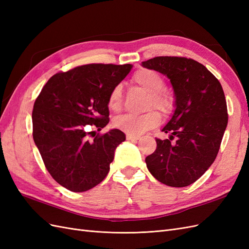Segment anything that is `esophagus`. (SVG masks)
<instances>
[{
    "mask_svg": "<svg viewBox=\"0 0 249 249\" xmlns=\"http://www.w3.org/2000/svg\"><path fill=\"white\" fill-rule=\"evenodd\" d=\"M140 137L136 135H126V140H138Z\"/></svg>",
    "mask_w": 249,
    "mask_h": 249,
    "instance_id": "esophagus-1",
    "label": "esophagus"
}]
</instances>
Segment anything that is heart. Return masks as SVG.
Instances as JSON below:
<instances>
[{"mask_svg": "<svg viewBox=\"0 0 249 249\" xmlns=\"http://www.w3.org/2000/svg\"><path fill=\"white\" fill-rule=\"evenodd\" d=\"M135 84L149 93L147 108H156L164 115H168L175 109L176 97L171 90L165 88V80L161 73L148 69H141L132 78ZM109 108L118 112L123 107V87L116 85L112 88L108 96ZM161 116L157 111H148L144 114H125L114 120V125L129 135H140L157 126Z\"/></svg>", "mask_w": 249, "mask_h": 249, "instance_id": "obj_1", "label": "heart"}]
</instances>
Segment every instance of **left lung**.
I'll use <instances>...</instances> for the list:
<instances>
[{
	"instance_id": "1",
	"label": "left lung",
	"mask_w": 249,
	"mask_h": 249,
	"mask_svg": "<svg viewBox=\"0 0 249 249\" xmlns=\"http://www.w3.org/2000/svg\"><path fill=\"white\" fill-rule=\"evenodd\" d=\"M142 65L167 76L176 96L175 113L162 130L170 137L156 138L157 148L145 158L146 166L162 184L189 186L219 152L229 120L222 86L205 65L190 58L160 56Z\"/></svg>"
}]
</instances>
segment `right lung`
I'll return each instance as SVG.
<instances>
[{"instance_id":"right-lung-1","label":"right lung","mask_w":249,"mask_h":249,"mask_svg":"<svg viewBox=\"0 0 249 249\" xmlns=\"http://www.w3.org/2000/svg\"><path fill=\"white\" fill-rule=\"evenodd\" d=\"M131 64L92 63L54 74L41 89L32 112L33 139L44 166L58 184L84 192L107 177L115 148L125 140L117 129L93 135L109 123L108 96Z\"/></svg>"}]
</instances>
